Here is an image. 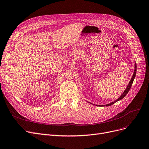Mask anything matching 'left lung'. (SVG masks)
<instances>
[{
    "label": "left lung",
    "mask_w": 149,
    "mask_h": 149,
    "mask_svg": "<svg viewBox=\"0 0 149 149\" xmlns=\"http://www.w3.org/2000/svg\"><path fill=\"white\" fill-rule=\"evenodd\" d=\"M136 64H134V74H133V76H132V78H131V80L130 81V82H129V84H128V85L127 86V87H126V90L124 91V92L123 93V94L121 95L117 100H115V101H113V102H111V103H109V104H106V105H102V106H100V105H96V106H111V105H112L113 104H114L115 102H117V101H120V100H122V99L126 95H127V93L129 92V91H130V88H131V86H132V84H133V81H134V78H135V77H136ZM93 105H95V104H93Z\"/></svg>",
    "instance_id": "8db88e82"
}]
</instances>
